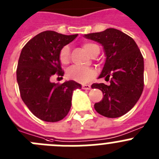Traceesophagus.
Wrapping results in <instances>:
<instances>
[{
	"mask_svg": "<svg viewBox=\"0 0 159 159\" xmlns=\"http://www.w3.org/2000/svg\"><path fill=\"white\" fill-rule=\"evenodd\" d=\"M82 88L84 90H90L91 89V85H89V84H83Z\"/></svg>",
	"mask_w": 159,
	"mask_h": 159,
	"instance_id": "obj_1",
	"label": "esophagus"
}]
</instances>
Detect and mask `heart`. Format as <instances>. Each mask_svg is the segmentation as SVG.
<instances>
[{
  "instance_id": "1",
  "label": "heart",
  "mask_w": 159,
  "mask_h": 159,
  "mask_svg": "<svg viewBox=\"0 0 159 159\" xmlns=\"http://www.w3.org/2000/svg\"><path fill=\"white\" fill-rule=\"evenodd\" d=\"M83 48L91 57L98 55L99 52V47L95 43L86 42L83 43ZM59 59H60V63L63 64H67L69 62L70 48L68 46H64L60 49ZM67 76L71 80L84 84L92 80L95 76V71L92 68H86V67H80V66H72L67 70Z\"/></svg>"
}]
</instances>
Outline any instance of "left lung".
Here are the masks:
<instances>
[{"mask_svg":"<svg viewBox=\"0 0 159 159\" xmlns=\"http://www.w3.org/2000/svg\"><path fill=\"white\" fill-rule=\"evenodd\" d=\"M84 37L101 43L106 60L99 78L110 84H93L103 98L95 103V111L107 118H118L129 111L139 99L144 87V61L135 41L116 29L89 33Z\"/></svg>","mask_w":159,"mask_h":159,"instance_id":"1","label":"left lung"}]
</instances>
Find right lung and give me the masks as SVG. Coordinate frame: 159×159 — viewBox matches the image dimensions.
I'll return each mask as SVG.
<instances>
[{
  "mask_svg": "<svg viewBox=\"0 0 159 159\" xmlns=\"http://www.w3.org/2000/svg\"><path fill=\"white\" fill-rule=\"evenodd\" d=\"M77 36L44 31L22 48L16 69L20 93L31 112L43 121L54 123L64 119L71 108L73 92L82 87L74 80L62 84L50 81L55 74L64 75L60 49Z\"/></svg>",
  "mask_w": 159,
  "mask_h": 159,
  "instance_id": "1",
  "label": "right lung"
}]
</instances>
